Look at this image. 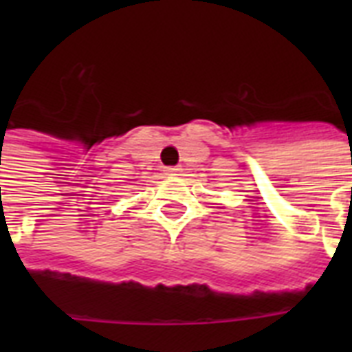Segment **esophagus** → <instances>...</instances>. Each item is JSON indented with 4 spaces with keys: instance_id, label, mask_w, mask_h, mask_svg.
Wrapping results in <instances>:
<instances>
[{
    "instance_id": "1",
    "label": "esophagus",
    "mask_w": 352,
    "mask_h": 352,
    "mask_svg": "<svg viewBox=\"0 0 352 352\" xmlns=\"http://www.w3.org/2000/svg\"><path fill=\"white\" fill-rule=\"evenodd\" d=\"M181 166H173V168H166V175L168 177H177V175H181Z\"/></svg>"
}]
</instances>
